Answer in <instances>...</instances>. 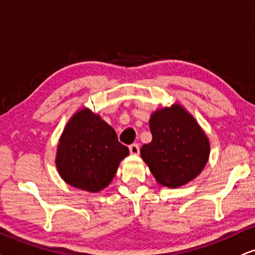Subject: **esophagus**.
<instances>
[{"label":"esophagus","instance_id":"esophagus-1","mask_svg":"<svg viewBox=\"0 0 255 255\" xmlns=\"http://www.w3.org/2000/svg\"><path fill=\"white\" fill-rule=\"evenodd\" d=\"M129 151H130V154L136 155V154L140 153V147H138L137 143H131L129 146Z\"/></svg>","mask_w":255,"mask_h":255}]
</instances>
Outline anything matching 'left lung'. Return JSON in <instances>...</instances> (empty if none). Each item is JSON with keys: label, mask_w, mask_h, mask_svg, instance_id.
<instances>
[{"label": "left lung", "mask_w": 255, "mask_h": 255, "mask_svg": "<svg viewBox=\"0 0 255 255\" xmlns=\"http://www.w3.org/2000/svg\"><path fill=\"white\" fill-rule=\"evenodd\" d=\"M151 142L141 156L160 185L176 188L204 169L209 156L208 138L181 106L159 109L149 120Z\"/></svg>", "instance_id": "8db88e82"}]
</instances>
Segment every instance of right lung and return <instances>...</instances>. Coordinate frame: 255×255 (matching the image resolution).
Returning <instances> with one entry per match:
<instances>
[{
	"label": "right lung",
	"mask_w": 255,
	"mask_h": 255,
	"mask_svg": "<svg viewBox=\"0 0 255 255\" xmlns=\"http://www.w3.org/2000/svg\"><path fill=\"white\" fill-rule=\"evenodd\" d=\"M129 149L115 130L88 109L76 113L57 147L56 167L64 181L95 193L107 187Z\"/></svg>",
	"instance_id": "add662e5"
}]
</instances>
